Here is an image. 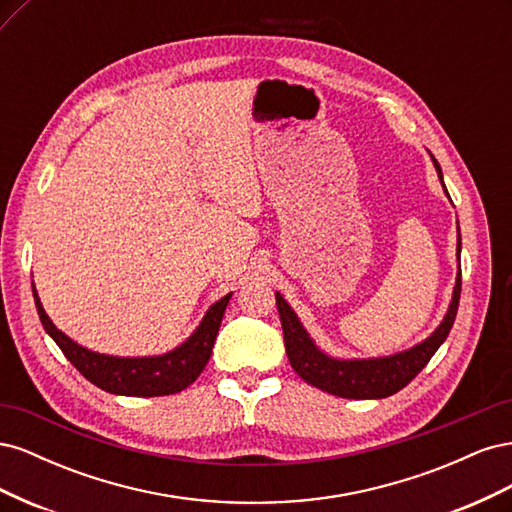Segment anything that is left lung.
<instances>
[{
    "label": "left lung",
    "mask_w": 512,
    "mask_h": 512,
    "mask_svg": "<svg viewBox=\"0 0 512 512\" xmlns=\"http://www.w3.org/2000/svg\"><path fill=\"white\" fill-rule=\"evenodd\" d=\"M433 164H436V170L442 181V168L436 158H433ZM459 250H461V239L457 241V252ZM459 297H461V271L457 273V284L453 290L451 307H448L442 324L431 333V337H427L423 344L414 346L412 350L399 352L395 356H384V359H371V361L331 359V356L320 352L314 346L307 331L301 327L297 314L292 312L290 305L282 299L280 292L275 294V301H277V312H280L282 329H284L288 361L292 369L297 371L307 384L318 386V389L337 397L382 399L404 389L406 384H410L418 376V371L429 363L431 356L436 354V350L442 346V342L453 329Z\"/></svg>",
    "instance_id": "8db88e82"
}]
</instances>
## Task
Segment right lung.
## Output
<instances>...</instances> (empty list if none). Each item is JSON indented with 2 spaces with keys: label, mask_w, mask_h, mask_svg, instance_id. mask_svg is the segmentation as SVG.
Segmentation results:
<instances>
[{
  "label": "right lung",
  "mask_w": 512,
  "mask_h": 512,
  "mask_svg": "<svg viewBox=\"0 0 512 512\" xmlns=\"http://www.w3.org/2000/svg\"><path fill=\"white\" fill-rule=\"evenodd\" d=\"M36 309L44 331L49 333L55 344L66 354V359L81 371V374L96 384L98 389L115 395L128 397H162L181 393L200 376V371L209 363V356L218 337L220 324L230 301V294L215 303L200 327L188 342L177 350L162 356H147V359H121V356H106L91 352L74 344L68 335L61 333L51 318L46 316L38 292L34 288Z\"/></svg>",
  "instance_id": "obj_1"
}]
</instances>
